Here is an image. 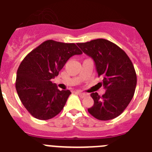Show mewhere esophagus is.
Wrapping results in <instances>:
<instances>
[{"label": "esophagus", "instance_id": "obj_1", "mask_svg": "<svg viewBox=\"0 0 152 152\" xmlns=\"http://www.w3.org/2000/svg\"><path fill=\"white\" fill-rule=\"evenodd\" d=\"M76 93H77V95H79V96L81 97V98H83V97H85L86 96H87V94H86V93H82V92H79V91H77V92H76Z\"/></svg>", "mask_w": 152, "mask_h": 152}]
</instances>
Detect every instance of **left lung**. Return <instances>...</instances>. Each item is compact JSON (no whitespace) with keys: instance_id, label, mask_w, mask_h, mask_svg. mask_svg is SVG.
Listing matches in <instances>:
<instances>
[{"instance_id":"1","label":"left lung","mask_w":152,"mask_h":152,"mask_svg":"<svg viewBox=\"0 0 152 152\" xmlns=\"http://www.w3.org/2000/svg\"><path fill=\"white\" fill-rule=\"evenodd\" d=\"M77 46L94 60L99 77H103L99 83L106 89L102 96L91 93L94 104L88 112L100 121L117 118L134 95L137 78L131 60L121 48L105 39L77 43Z\"/></svg>"}]
</instances>
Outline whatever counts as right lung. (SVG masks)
I'll use <instances>...</instances> for the list:
<instances>
[{
	"label": "right lung",
	"mask_w": 152,
	"mask_h": 152,
	"mask_svg": "<svg viewBox=\"0 0 152 152\" xmlns=\"http://www.w3.org/2000/svg\"><path fill=\"white\" fill-rule=\"evenodd\" d=\"M82 54L74 43L48 40L31 51L16 74V89L22 105L34 118L49 120L65 106L72 93L59 90L52 80L70 57Z\"/></svg>",
	"instance_id": "1"
}]
</instances>
